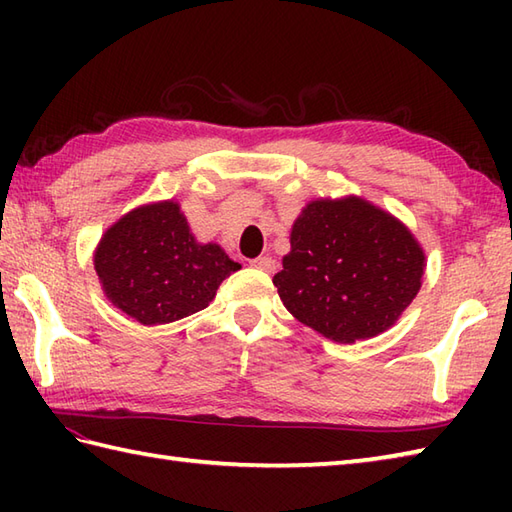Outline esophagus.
<instances>
[{
    "label": "esophagus",
    "mask_w": 512,
    "mask_h": 512,
    "mask_svg": "<svg viewBox=\"0 0 512 512\" xmlns=\"http://www.w3.org/2000/svg\"><path fill=\"white\" fill-rule=\"evenodd\" d=\"M250 266H253V268H259V270H264V273H273V270L277 268V262H275L273 257L262 255V257L253 259V262H250Z\"/></svg>",
    "instance_id": "obj_1"
}]
</instances>
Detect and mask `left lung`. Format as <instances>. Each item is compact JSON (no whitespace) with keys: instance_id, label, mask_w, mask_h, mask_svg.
Listing matches in <instances>:
<instances>
[{"instance_id":"1","label":"left lung","mask_w":512,"mask_h":512,"mask_svg":"<svg viewBox=\"0 0 512 512\" xmlns=\"http://www.w3.org/2000/svg\"><path fill=\"white\" fill-rule=\"evenodd\" d=\"M424 273L416 239L365 200H317L297 217L273 284L292 317L336 343L394 325Z\"/></svg>"}]
</instances>
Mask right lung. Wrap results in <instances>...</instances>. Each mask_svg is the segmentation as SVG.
<instances>
[{
  "instance_id": "1",
  "label": "right lung",
  "mask_w": 512,
  "mask_h": 512,
  "mask_svg": "<svg viewBox=\"0 0 512 512\" xmlns=\"http://www.w3.org/2000/svg\"><path fill=\"white\" fill-rule=\"evenodd\" d=\"M94 268L118 310L160 325L204 310L239 264L217 244L195 242L176 202H158L127 213L103 235Z\"/></svg>"
}]
</instances>
